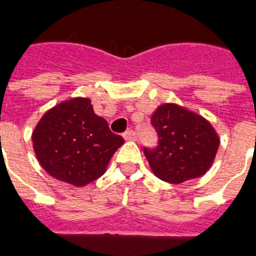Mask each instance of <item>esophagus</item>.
<instances>
[{"instance_id": "34e87169", "label": "esophagus", "mask_w": 256, "mask_h": 256, "mask_svg": "<svg viewBox=\"0 0 256 256\" xmlns=\"http://www.w3.org/2000/svg\"><path fill=\"white\" fill-rule=\"evenodd\" d=\"M122 138H126V140H130V142H134L136 140V134H134V130H126V132H124V134H122Z\"/></svg>"}]
</instances>
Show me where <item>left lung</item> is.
I'll return each instance as SVG.
<instances>
[{
	"label": "left lung",
	"instance_id": "1",
	"mask_svg": "<svg viewBox=\"0 0 256 256\" xmlns=\"http://www.w3.org/2000/svg\"><path fill=\"white\" fill-rule=\"evenodd\" d=\"M159 146L144 148L150 170L172 184L196 179L212 166L220 138L203 116L174 102L162 104L150 118Z\"/></svg>",
	"mask_w": 256,
	"mask_h": 256
}]
</instances>
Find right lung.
<instances>
[{"mask_svg": "<svg viewBox=\"0 0 256 256\" xmlns=\"http://www.w3.org/2000/svg\"><path fill=\"white\" fill-rule=\"evenodd\" d=\"M32 142L37 160L49 175L84 187L104 175L124 138L110 132L88 97H74L45 112Z\"/></svg>", "mask_w": 256, "mask_h": 256, "instance_id": "add662e5", "label": "right lung"}]
</instances>
